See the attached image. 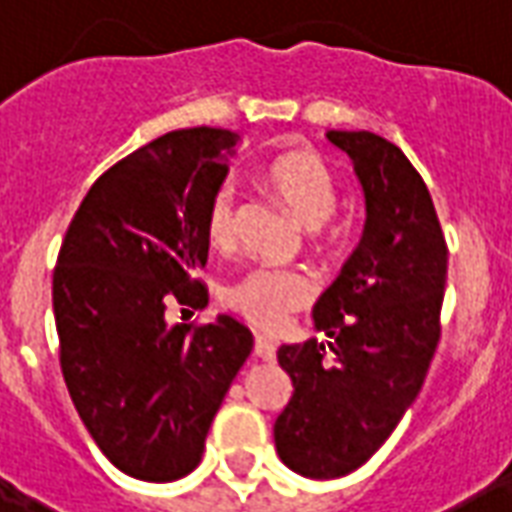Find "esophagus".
<instances>
[{"mask_svg":"<svg viewBox=\"0 0 512 512\" xmlns=\"http://www.w3.org/2000/svg\"><path fill=\"white\" fill-rule=\"evenodd\" d=\"M255 356L263 362H274L277 359V345L266 340V337H255Z\"/></svg>","mask_w":512,"mask_h":512,"instance_id":"esophagus-1","label":"esophagus"}]
</instances>
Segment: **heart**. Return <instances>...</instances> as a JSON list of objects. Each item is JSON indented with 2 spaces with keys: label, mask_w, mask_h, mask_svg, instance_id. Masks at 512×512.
<instances>
[{
  "label": "heart",
  "mask_w": 512,
  "mask_h": 512,
  "mask_svg": "<svg viewBox=\"0 0 512 512\" xmlns=\"http://www.w3.org/2000/svg\"><path fill=\"white\" fill-rule=\"evenodd\" d=\"M266 183L304 227H321L337 211V180L310 150H290L268 161ZM205 235L213 246L235 241V186L222 180L205 205ZM227 307L263 332H279L293 312L315 299V279L299 268H255L227 288Z\"/></svg>",
  "instance_id": "1"
}]
</instances>
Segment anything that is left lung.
Here are the masks:
<instances>
[{"mask_svg":"<svg viewBox=\"0 0 512 512\" xmlns=\"http://www.w3.org/2000/svg\"><path fill=\"white\" fill-rule=\"evenodd\" d=\"M365 191V233L312 307L329 345H282L293 381L274 422L285 466L312 480L354 472L417 400L441 337L447 241L425 180L403 150L370 131H329ZM330 348L332 357L325 356Z\"/></svg>","mask_w":512,"mask_h":512,"instance_id":"left-lung-1","label":"left lung"}]
</instances>
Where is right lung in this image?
<instances>
[{"mask_svg": "<svg viewBox=\"0 0 512 512\" xmlns=\"http://www.w3.org/2000/svg\"><path fill=\"white\" fill-rule=\"evenodd\" d=\"M241 136L180 128L95 180L54 266L65 386L84 428L120 472L169 483L197 469L216 411L252 354L230 315L167 326V307L202 310L205 205Z\"/></svg>", "mask_w": 512, "mask_h": 512, "instance_id": "add662e5", "label": "right lung"}]
</instances>
